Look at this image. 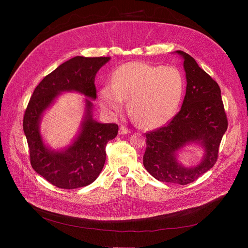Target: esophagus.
Returning <instances> with one entry per match:
<instances>
[{
	"mask_svg": "<svg viewBox=\"0 0 248 248\" xmlns=\"http://www.w3.org/2000/svg\"><path fill=\"white\" fill-rule=\"evenodd\" d=\"M120 134L121 135H127V134H131V131L125 126H121L120 127Z\"/></svg>",
	"mask_w": 248,
	"mask_h": 248,
	"instance_id": "34e87169",
	"label": "esophagus"
}]
</instances>
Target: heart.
<instances>
[{
    "label": "heart",
    "mask_w": 248,
    "mask_h": 248,
    "mask_svg": "<svg viewBox=\"0 0 248 248\" xmlns=\"http://www.w3.org/2000/svg\"><path fill=\"white\" fill-rule=\"evenodd\" d=\"M184 89V76L175 66L129 62L115 69L112 83L101 88L99 100L110 113H120L124 99L127 100L129 115L140 126L155 128L173 119Z\"/></svg>",
    "instance_id": "heart-1"
}]
</instances>
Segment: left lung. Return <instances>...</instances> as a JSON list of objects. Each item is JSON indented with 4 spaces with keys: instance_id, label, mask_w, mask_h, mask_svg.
Wrapping results in <instances>:
<instances>
[{
    "instance_id": "obj_1",
    "label": "left lung",
    "mask_w": 248,
    "mask_h": 248,
    "mask_svg": "<svg viewBox=\"0 0 248 248\" xmlns=\"http://www.w3.org/2000/svg\"><path fill=\"white\" fill-rule=\"evenodd\" d=\"M175 53L184 61L186 94L180 111L168 125L147 134L144 166L161 182L187 185L216 163L228 123L217 82L199 67L192 56L181 50ZM190 144L199 145L203 150V157L196 166L186 167L176 157Z\"/></svg>"
}]
</instances>
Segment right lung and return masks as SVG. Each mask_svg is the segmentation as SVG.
Returning <instances> with one entry per match:
<instances>
[{"mask_svg": "<svg viewBox=\"0 0 248 248\" xmlns=\"http://www.w3.org/2000/svg\"><path fill=\"white\" fill-rule=\"evenodd\" d=\"M109 60L110 57L76 56L62 63L37 85L26 108L23 129L32 168L58 188L76 189L94 182L106 163V146L117 136V124L93 119L91 100L96 98L95 75ZM62 92H78L87 97L85 115L71 145L54 150L45 144L40 124L44 112Z\"/></svg>", "mask_w": 248, "mask_h": 248, "instance_id": "add662e5", "label": "right lung"}]
</instances>
